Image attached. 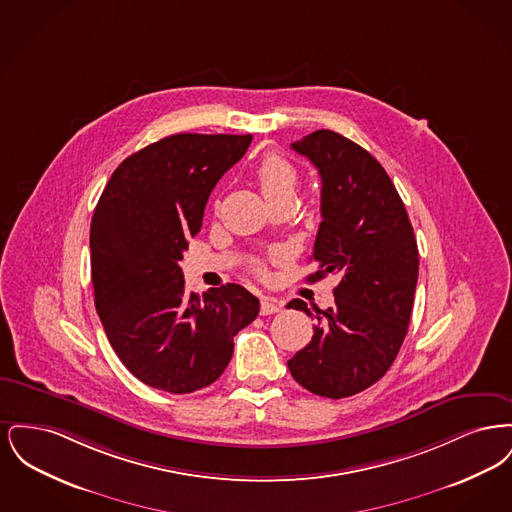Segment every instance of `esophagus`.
<instances>
[{
    "label": "esophagus",
    "instance_id": "1",
    "mask_svg": "<svg viewBox=\"0 0 512 512\" xmlns=\"http://www.w3.org/2000/svg\"><path fill=\"white\" fill-rule=\"evenodd\" d=\"M280 309H282V305L278 303V299H274V297H263V301H261V315H263V317L274 315V313H278Z\"/></svg>",
    "mask_w": 512,
    "mask_h": 512
}]
</instances>
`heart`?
I'll use <instances>...</instances> for the list:
<instances>
[{
  "label": "heart",
  "instance_id": "1",
  "mask_svg": "<svg viewBox=\"0 0 512 512\" xmlns=\"http://www.w3.org/2000/svg\"><path fill=\"white\" fill-rule=\"evenodd\" d=\"M255 180L268 203L292 201L299 182V172L282 155L267 153L255 167Z\"/></svg>",
  "mask_w": 512,
  "mask_h": 512
}]
</instances>
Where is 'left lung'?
<instances>
[{"instance_id": "8db88e82", "label": "left lung", "mask_w": 512, "mask_h": 512, "mask_svg": "<svg viewBox=\"0 0 512 512\" xmlns=\"http://www.w3.org/2000/svg\"><path fill=\"white\" fill-rule=\"evenodd\" d=\"M322 178L317 282L338 274L334 305L317 311L313 340L288 361L297 384L341 399L376 384L407 336L418 280L413 224L384 167L361 146L332 130L292 144ZM290 309L311 311L301 299Z\"/></svg>"}]
</instances>
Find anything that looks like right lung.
Returning <instances> with one entry per match:
<instances>
[{"label":"right lung","mask_w":512,"mask_h":512,"mask_svg":"<svg viewBox=\"0 0 512 512\" xmlns=\"http://www.w3.org/2000/svg\"><path fill=\"white\" fill-rule=\"evenodd\" d=\"M253 136L172 134L126 157L92 226L94 301L107 340L138 380L169 393L211 386L234 336L259 315L240 284L186 292L178 261L201 230L207 199Z\"/></svg>","instance_id":"1"}]
</instances>
